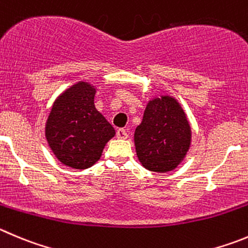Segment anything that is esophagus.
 <instances>
[{
	"instance_id": "1",
	"label": "esophagus",
	"mask_w": 248,
	"mask_h": 248,
	"mask_svg": "<svg viewBox=\"0 0 248 248\" xmlns=\"http://www.w3.org/2000/svg\"><path fill=\"white\" fill-rule=\"evenodd\" d=\"M116 136L119 140H126V138H128V133H127L126 129L124 128H119L116 132Z\"/></svg>"
}]
</instances>
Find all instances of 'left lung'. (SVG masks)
Wrapping results in <instances>:
<instances>
[{"label": "left lung", "instance_id": "left-lung-1", "mask_svg": "<svg viewBox=\"0 0 248 248\" xmlns=\"http://www.w3.org/2000/svg\"><path fill=\"white\" fill-rule=\"evenodd\" d=\"M191 143V124L177 99L169 94L153 96L135 131L140 164L159 173L175 170L186 159Z\"/></svg>", "mask_w": 248, "mask_h": 248}]
</instances>
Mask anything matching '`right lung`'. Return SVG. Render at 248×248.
<instances>
[{"label": "right lung", "mask_w": 248, "mask_h": 248, "mask_svg": "<svg viewBox=\"0 0 248 248\" xmlns=\"http://www.w3.org/2000/svg\"><path fill=\"white\" fill-rule=\"evenodd\" d=\"M96 87L79 80L60 94L45 124V137L63 165L77 170L90 168L103 155L116 132L94 105Z\"/></svg>", "instance_id": "right-lung-1"}]
</instances>
